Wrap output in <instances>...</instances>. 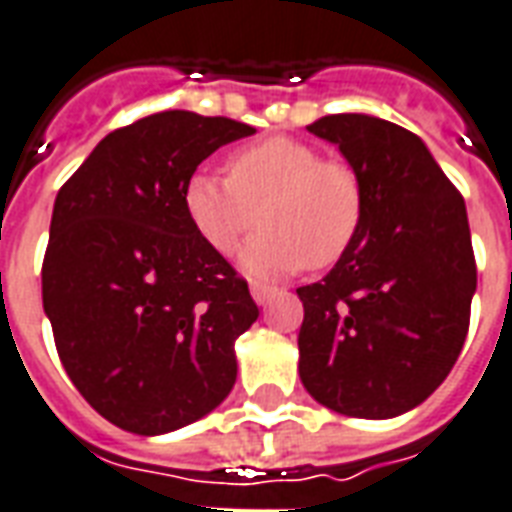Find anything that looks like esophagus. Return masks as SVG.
<instances>
[{
  "mask_svg": "<svg viewBox=\"0 0 512 512\" xmlns=\"http://www.w3.org/2000/svg\"><path fill=\"white\" fill-rule=\"evenodd\" d=\"M275 294H278L275 286H261V283H253L251 286V297L256 300V305H267Z\"/></svg>",
  "mask_w": 512,
  "mask_h": 512,
  "instance_id": "34e87169",
  "label": "esophagus"
}]
</instances>
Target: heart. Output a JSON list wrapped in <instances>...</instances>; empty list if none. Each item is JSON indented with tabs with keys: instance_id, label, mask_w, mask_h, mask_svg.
<instances>
[{
	"instance_id": "heart-1",
	"label": "heart",
	"mask_w": 512,
	"mask_h": 512,
	"mask_svg": "<svg viewBox=\"0 0 512 512\" xmlns=\"http://www.w3.org/2000/svg\"><path fill=\"white\" fill-rule=\"evenodd\" d=\"M229 177L196 171L185 182V215L204 245L229 256L245 234L264 223L240 253L251 275L322 270L341 259L360 234L363 182L343 160L297 138L275 136L237 149Z\"/></svg>"
}]
</instances>
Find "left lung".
Listing matches in <instances>:
<instances>
[{
    "mask_svg": "<svg viewBox=\"0 0 512 512\" xmlns=\"http://www.w3.org/2000/svg\"><path fill=\"white\" fill-rule=\"evenodd\" d=\"M363 182V226L300 286V379L327 409L387 420L420 406L461 354L477 289L466 204L423 138L371 114L308 125Z\"/></svg>",
    "mask_w": 512,
    "mask_h": 512,
    "instance_id": "left-lung-1",
    "label": "left lung"
}]
</instances>
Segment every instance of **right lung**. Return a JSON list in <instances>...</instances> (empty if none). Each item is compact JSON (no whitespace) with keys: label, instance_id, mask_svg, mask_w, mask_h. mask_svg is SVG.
Listing matches in <instances>:
<instances>
[{"label":"right lung","instance_id":"right-lung-1","mask_svg":"<svg viewBox=\"0 0 512 512\" xmlns=\"http://www.w3.org/2000/svg\"><path fill=\"white\" fill-rule=\"evenodd\" d=\"M256 128L163 111L108 133L54 201L43 311L70 382L138 436L210 414L237 382L256 319L248 283L190 226L185 182Z\"/></svg>","mask_w":512,"mask_h":512}]
</instances>
